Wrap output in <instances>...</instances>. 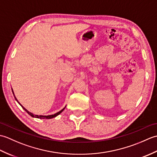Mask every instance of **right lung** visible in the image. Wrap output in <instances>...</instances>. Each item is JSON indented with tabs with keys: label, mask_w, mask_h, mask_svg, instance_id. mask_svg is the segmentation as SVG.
I'll list each match as a JSON object with an SVG mask.
<instances>
[{
	"label": "right lung",
	"mask_w": 157,
	"mask_h": 157,
	"mask_svg": "<svg viewBox=\"0 0 157 157\" xmlns=\"http://www.w3.org/2000/svg\"><path fill=\"white\" fill-rule=\"evenodd\" d=\"M12 92H13V95H14V92H13V90H12ZM14 96H15V95H14ZM15 100L17 101L18 102V101L17 100V98H16V97L15 96ZM18 103L21 106V107L25 110V111L27 112L28 114L30 115V116H32V117H36V118H38V119H52V118H53V117H56L57 115H59L60 113H62L63 111V110L65 109V108L64 109H63L61 111H59L58 113H55V114H54V115H46V116H44V115H34V114H33V113H30V112H29L27 109H25L24 107H23V106L20 104V103L18 102Z\"/></svg>",
	"instance_id": "1"
}]
</instances>
